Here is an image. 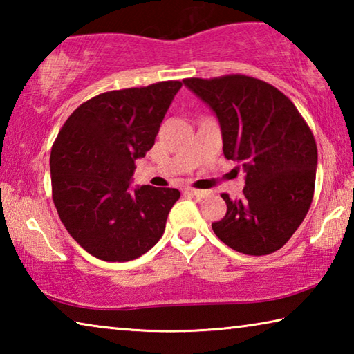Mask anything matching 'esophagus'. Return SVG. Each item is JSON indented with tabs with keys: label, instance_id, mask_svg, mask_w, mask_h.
Returning a JSON list of instances; mask_svg holds the SVG:
<instances>
[{
	"label": "esophagus",
	"instance_id": "esophagus-1",
	"mask_svg": "<svg viewBox=\"0 0 354 354\" xmlns=\"http://www.w3.org/2000/svg\"><path fill=\"white\" fill-rule=\"evenodd\" d=\"M185 192H187V194H190V195L196 196V198H205V196L209 195L207 190H200V189H187Z\"/></svg>",
	"mask_w": 354,
	"mask_h": 354
}]
</instances>
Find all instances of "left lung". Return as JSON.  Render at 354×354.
Masks as SVG:
<instances>
[{
    "label": "left lung",
    "instance_id": "left-lung-1",
    "mask_svg": "<svg viewBox=\"0 0 354 354\" xmlns=\"http://www.w3.org/2000/svg\"><path fill=\"white\" fill-rule=\"evenodd\" d=\"M184 86L218 120L223 154L243 170L239 200L223 194L226 215L212 223L221 242L239 253L270 254L289 241L314 196L317 145L292 101L256 77H190Z\"/></svg>",
    "mask_w": 354,
    "mask_h": 354
}]
</instances>
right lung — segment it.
Listing matches in <instances>:
<instances>
[{"instance_id": "1", "label": "right lung", "mask_w": 354, "mask_h": 354, "mask_svg": "<svg viewBox=\"0 0 354 354\" xmlns=\"http://www.w3.org/2000/svg\"><path fill=\"white\" fill-rule=\"evenodd\" d=\"M181 87L164 81L101 93L59 131L50 156L53 201L70 236L101 261L137 259L164 234L179 190L131 183Z\"/></svg>"}]
</instances>
